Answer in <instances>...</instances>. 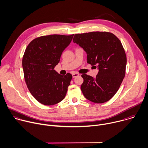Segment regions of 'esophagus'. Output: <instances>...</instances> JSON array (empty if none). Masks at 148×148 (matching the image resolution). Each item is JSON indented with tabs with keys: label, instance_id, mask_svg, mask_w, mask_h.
<instances>
[{
	"label": "esophagus",
	"instance_id": "1",
	"mask_svg": "<svg viewBox=\"0 0 148 148\" xmlns=\"http://www.w3.org/2000/svg\"><path fill=\"white\" fill-rule=\"evenodd\" d=\"M79 75V74L77 73H72V77H76V76H77Z\"/></svg>",
	"mask_w": 148,
	"mask_h": 148
}]
</instances>
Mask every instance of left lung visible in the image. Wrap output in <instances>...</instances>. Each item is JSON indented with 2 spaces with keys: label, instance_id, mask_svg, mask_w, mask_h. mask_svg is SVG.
<instances>
[{
  "label": "left lung",
  "instance_id": "8db88e82",
  "mask_svg": "<svg viewBox=\"0 0 148 148\" xmlns=\"http://www.w3.org/2000/svg\"><path fill=\"white\" fill-rule=\"evenodd\" d=\"M73 41L87 53V63L99 69L95 78L83 74L81 90L95 103L110 100L125 77L127 56L120 40L108 32H95L75 35Z\"/></svg>",
  "mask_w": 148,
  "mask_h": 148
}]
</instances>
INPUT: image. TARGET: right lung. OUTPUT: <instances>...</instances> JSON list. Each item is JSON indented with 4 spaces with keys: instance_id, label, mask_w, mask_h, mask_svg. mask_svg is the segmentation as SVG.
Wrapping results in <instances>:
<instances>
[{
    "instance_id": "add662e5",
    "label": "right lung",
    "mask_w": 148,
    "mask_h": 148,
    "mask_svg": "<svg viewBox=\"0 0 148 148\" xmlns=\"http://www.w3.org/2000/svg\"><path fill=\"white\" fill-rule=\"evenodd\" d=\"M73 36H41L25 49L22 60L25 82L33 96L44 105L56 104L66 96L72 76L69 73L61 75L54 68Z\"/></svg>"
}]
</instances>
